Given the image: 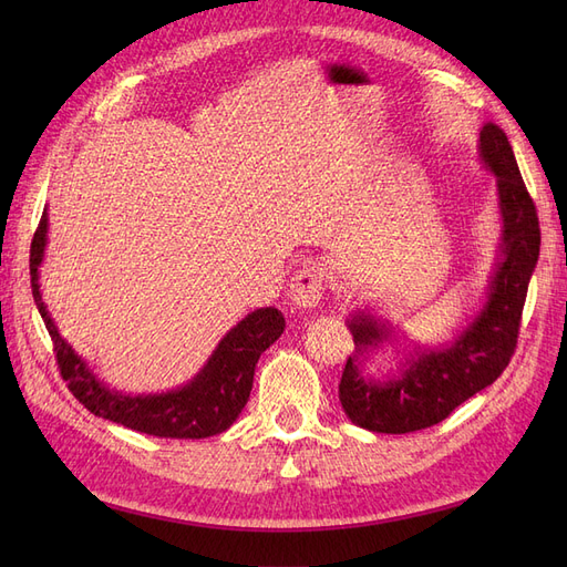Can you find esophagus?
<instances>
[{
	"label": "esophagus",
	"mask_w": 567,
	"mask_h": 567,
	"mask_svg": "<svg viewBox=\"0 0 567 567\" xmlns=\"http://www.w3.org/2000/svg\"><path fill=\"white\" fill-rule=\"evenodd\" d=\"M323 296V271L317 265H305L290 279V300L300 310H315Z\"/></svg>",
	"instance_id": "34e87169"
}]
</instances>
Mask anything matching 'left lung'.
Segmentation results:
<instances>
[{
	"mask_svg": "<svg viewBox=\"0 0 567 567\" xmlns=\"http://www.w3.org/2000/svg\"><path fill=\"white\" fill-rule=\"evenodd\" d=\"M477 161L494 175L502 221L485 300L440 346L406 342L390 319L369 307L352 310L348 326L354 352L342 371L338 398L348 419L364 431L402 435L444 421L499 379L516 350L527 286L539 260V219L499 125L485 123L480 130ZM385 344H400L405 354L398 372L375 374L368 369L370 354Z\"/></svg>",
	"mask_w": 567,
	"mask_h": 567,
	"instance_id": "8db88e82",
	"label": "left lung"
}]
</instances>
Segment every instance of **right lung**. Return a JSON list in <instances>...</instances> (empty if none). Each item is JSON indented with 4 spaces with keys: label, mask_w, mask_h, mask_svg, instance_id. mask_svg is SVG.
Instances as JSON below:
<instances>
[{
    "label": "right lung",
    "mask_w": 567,
    "mask_h": 567,
    "mask_svg": "<svg viewBox=\"0 0 567 567\" xmlns=\"http://www.w3.org/2000/svg\"><path fill=\"white\" fill-rule=\"evenodd\" d=\"M47 241L49 215L44 210L30 246L32 298H35L47 331L54 340L63 381H68V388L75 398L94 416L109 419L146 435L203 440L225 433L250 398L257 359L279 340L286 329V319L277 307H260V310H252L231 326L192 381L165 392H123L99 379L87 359L75 352L71 342L59 333L56 321L51 319L40 288V267L44 262Z\"/></svg>",
    "instance_id": "add662e5"
}]
</instances>
